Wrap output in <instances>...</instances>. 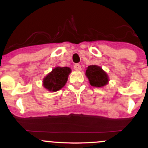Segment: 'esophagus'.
I'll return each instance as SVG.
<instances>
[{
	"label": "esophagus",
	"mask_w": 148,
	"mask_h": 148,
	"mask_svg": "<svg viewBox=\"0 0 148 148\" xmlns=\"http://www.w3.org/2000/svg\"><path fill=\"white\" fill-rule=\"evenodd\" d=\"M74 70L76 71V72H79V71L81 70V67L79 64H76L74 66Z\"/></svg>",
	"instance_id": "esophagus-1"
}]
</instances>
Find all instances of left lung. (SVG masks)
<instances>
[{
  "label": "left lung",
  "instance_id": "1",
  "mask_svg": "<svg viewBox=\"0 0 148 148\" xmlns=\"http://www.w3.org/2000/svg\"><path fill=\"white\" fill-rule=\"evenodd\" d=\"M86 76L90 84L93 87L101 88L106 86L109 81L107 73L99 66L92 64L86 68Z\"/></svg>",
  "mask_w": 148,
  "mask_h": 148
}]
</instances>
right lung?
<instances>
[{
    "instance_id": "right-lung-1",
    "label": "right lung",
    "mask_w": 148,
    "mask_h": 148,
    "mask_svg": "<svg viewBox=\"0 0 148 148\" xmlns=\"http://www.w3.org/2000/svg\"><path fill=\"white\" fill-rule=\"evenodd\" d=\"M72 69L68 67H56L52 69L42 81V86L48 91L56 92L64 86Z\"/></svg>"
}]
</instances>
